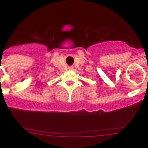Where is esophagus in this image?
I'll use <instances>...</instances> for the list:
<instances>
[{"mask_svg": "<svg viewBox=\"0 0 148 148\" xmlns=\"http://www.w3.org/2000/svg\"><path fill=\"white\" fill-rule=\"evenodd\" d=\"M73 68H74V67H72V66H70V67H69V69H72Z\"/></svg>", "mask_w": 148, "mask_h": 148, "instance_id": "34e87169", "label": "esophagus"}]
</instances>
